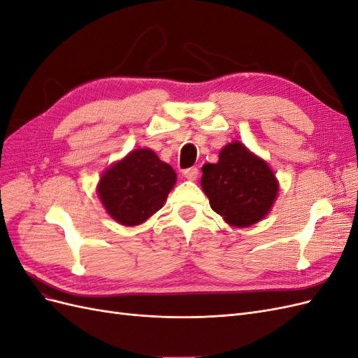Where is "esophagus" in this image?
<instances>
[{
  "mask_svg": "<svg viewBox=\"0 0 358 358\" xmlns=\"http://www.w3.org/2000/svg\"><path fill=\"white\" fill-rule=\"evenodd\" d=\"M200 175V171L197 167H189L187 170H183V176H185L188 180H197Z\"/></svg>",
  "mask_w": 358,
  "mask_h": 358,
  "instance_id": "1",
  "label": "esophagus"
}]
</instances>
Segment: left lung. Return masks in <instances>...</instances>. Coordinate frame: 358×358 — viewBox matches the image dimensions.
Here are the masks:
<instances>
[{
  "instance_id": "8db88e82",
  "label": "left lung",
  "mask_w": 358,
  "mask_h": 358,
  "mask_svg": "<svg viewBox=\"0 0 358 358\" xmlns=\"http://www.w3.org/2000/svg\"><path fill=\"white\" fill-rule=\"evenodd\" d=\"M201 187L210 208L234 227H249L268 213L278 180L266 161L239 142L227 145L216 164H204Z\"/></svg>"
}]
</instances>
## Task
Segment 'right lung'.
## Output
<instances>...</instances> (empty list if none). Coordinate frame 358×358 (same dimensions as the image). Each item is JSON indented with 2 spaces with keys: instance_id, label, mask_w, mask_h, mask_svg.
<instances>
[{
  "instance_id": "right-lung-1",
  "label": "right lung",
  "mask_w": 358,
  "mask_h": 358,
  "mask_svg": "<svg viewBox=\"0 0 358 358\" xmlns=\"http://www.w3.org/2000/svg\"><path fill=\"white\" fill-rule=\"evenodd\" d=\"M175 183V170L154 150L136 149L104 171L99 196L115 221L131 227L159 210Z\"/></svg>"
}]
</instances>
